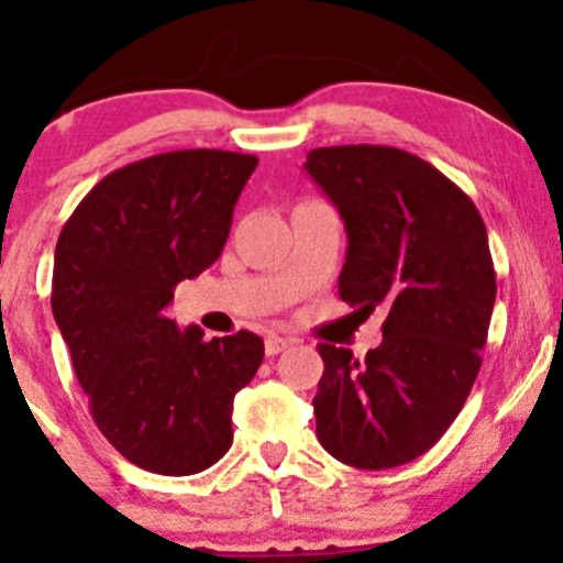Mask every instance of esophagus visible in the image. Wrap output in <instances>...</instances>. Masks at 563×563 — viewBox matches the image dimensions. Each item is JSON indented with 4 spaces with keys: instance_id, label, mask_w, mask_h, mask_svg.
Here are the masks:
<instances>
[{
    "instance_id": "obj_1",
    "label": "esophagus",
    "mask_w": 563,
    "mask_h": 563,
    "mask_svg": "<svg viewBox=\"0 0 563 563\" xmlns=\"http://www.w3.org/2000/svg\"><path fill=\"white\" fill-rule=\"evenodd\" d=\"M294 346V339H286V335H267V341H264V352H267V357H275V354L286 352V349Z\"/></svg>"
}]
</instances>
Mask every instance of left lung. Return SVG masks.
I'll use <instances>...</instances> for the list:
<instances>
[{"instance_id":"obj_1","label":"left lung","mask_w":563,"mask_h":563,"mask_svg":"<svg viewBox=\"0 0 563 563\" xmlns=\"http://www.w3.org/2000/svg\"><path fill=\"white\" fill-rule=\"evenodd\" d=\"M303 169L344 219L341 299L389 312L363 363L318 344V439L346 466H405L450 429L482 367L497 294L487 228L461 187L399 147H318Z\"/></svg>"}]
</instances>
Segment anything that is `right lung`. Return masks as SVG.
I'll list each match as a JSON object with an SVG mask.
<instances>
[{"mask_svg": "<svg viewBox=\"0 0 563 563\" xmlns=\"http://www.w3.org/2000/svg\"><path fill=\"white\" fill-rule=\"evenodd\" d=\"M260 158L174 151L100 179L55 249L53 314L97 429L134 466L187 476L232 444V399L254 378L264 341H203L177 328V283L211 267Z\"/></svg>", "mask_w": 563, "mask_h": 563, "instance_id": "right-lung-1", "label": "right lung"}]
</instances>
